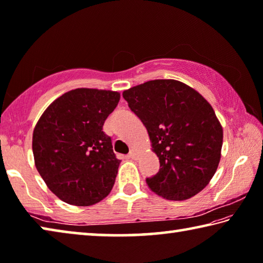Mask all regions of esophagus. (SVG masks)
I'll return each instance as SVG.
<instances>
[{
  "label": "esophagus",
  "instance_id": "obj_1",
  "mask_svg": "<svg viewBox=\"0 0 263 263\" xmlns=\"http://www.w3.org/2000/svg\"><path fill=\"white\" fill-rule=\"evenodd\" d=\"M136 155H137V154H136V151H135V149H131V151H130V153H128L127 157L130 158V159H135V158H136Z\"/></svg>",
  "mask_w": 263,
  "mask_h": 263
}]
</instances>
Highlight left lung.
I'll list each match as a JSON object with an SVG mask.
<instances>
[{
    "instance_id": "obj_1",
    "label": "left lung",
    "mask_w": 263,
    "mask_h": 263,
    "mask_svg": "<svg viewBox=\"0 0 263 263\" xmlns=\"http://www.w3.org/2000/svg\"><path fill=\"white\" fill-rule=\"evenodd\" d=\"M123 97L148 132L160 171L148 188L171 201H184L211 181L221 157L222 127L211 104L185 83L152 80Z\"/></svg>"
}]
</instances>
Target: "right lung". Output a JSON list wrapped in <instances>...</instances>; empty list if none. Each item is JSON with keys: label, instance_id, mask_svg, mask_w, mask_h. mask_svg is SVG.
Segmentation results:
<instances>
[{"label": "right lung", "instance_id": "add662e5", "mask_svg": "<svg viewBox=\"0 0 263 263\" xmlns=\"http://www.w3.org/2000/svg\"><path fill=\"white\" fill-rule=\"evenodd\" d=\"M119 99L112 90L74 89L52 102L35 124V168L61 201L89 206L110 194L121 160L103 125Z\"/></svg>", "mask_w": 263, "mask_h": 263}]
</instances>
